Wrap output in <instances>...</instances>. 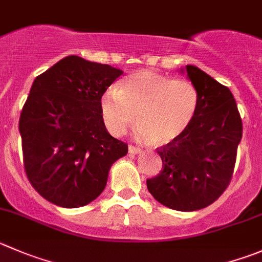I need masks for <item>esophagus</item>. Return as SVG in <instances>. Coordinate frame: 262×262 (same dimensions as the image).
<instances>
[{
    "mask_svg": "<svg viewBox=\"0 0 262 262\" xmlns=\"http://www.w3.org/2000/svg\"><path fill=\"white\" fill-rule=\"evenodd\" d=\"M128 149H129V152H130V154H139V152L142 151V149H141V147H138V146H134V144H129Z\"/></svg>",
    "mask_w": 262,
    "mask_h": 262,
    "instance_id": "esophagus-1",
    "label": "esophagus"
}]
</instances>
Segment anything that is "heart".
Here are the masks:
<instances>
[{
	"label": "heart",
	"instance_id": "obj_1",
	"mask_svg": "<svg viewBox=\"0 0 262 262\" xmlns=\"http://www.w3.org/2000/svg\"><path fill=\"white\" fill-rule=\"evenodd\" d=\"M199 107V92L187 79H172L152 70H139L108 90L100 102L103 124L121 136L138 120L141 136L167 143L189 126Z\"/></svg>",
	"mask_w": 262,
	"mask_h": 262
}]
</instances>
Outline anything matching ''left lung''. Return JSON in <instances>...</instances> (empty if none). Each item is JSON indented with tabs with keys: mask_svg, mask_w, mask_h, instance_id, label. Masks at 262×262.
<instances>
[{
	"mask_svg": "<svg viewBox=\"0 0 262 262\" xmlns=\"http://www.w3.org/2000/svg\"><path fill=\"white\" fill-rule=\"evenodd\" d=\"M199 92V107L187 129L157 154L162 170L147 179L154 199L169 209L194 211L216 201L234 172L242 138V119L229 88L187 65Z\"/></svg>",
	"mask_w": 262,
	"mask_h": 262,
	"instance_id": "left-lung-1",
	"label": "left lung"
}]
</instances>
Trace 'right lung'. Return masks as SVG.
Listing matches in <instances>:
<instances>
[{
    "label": "right lung",
    "mask_w": 262,
    "mask_h": 262,
    "mask_svg": "<svg viewBox=\"0 0 262 262\" xmlns=\"http://www.w3.org/2000/svg\"><path fill=\"white\" fill-rule=\"evenodd\" d=\"M121 74L73 55L33 82L19 120L23 164L51 204L74 209L92 202L105 189L111 165L128 154L100 113L103 93Z\"/></svg>",
    "instance_id": "add662e5"
}]
</instances>
